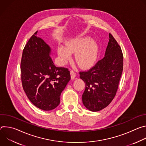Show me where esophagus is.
Returning <instances> with one entry per match:
<instances>
[{"mask_svg": "<svg viewBox=\"0 0 146 146\" xmlns=\"http://www.w3.org/2000/svg\"><path fill=\"white\" fill-rule=\"evenodd\" d=\"M70 76H71V78L72 80H73L75 78L76 75V73H74V72H73V70H70Z\"/></svg>", "mask_w": 146, "mask_h": 146, "instance_id": "esophagus-1", "label": "esophagus"}]
</instances>
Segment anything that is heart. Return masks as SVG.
I'll list each match as a JSON object with an SVG mask.
<instances>
[{
  "label": "heart",
  "instance_id": "b5f03b06",
  "mask_svg": "<svg viewBox=\"0 0 146 146\" xmlns=\"http://www.w3.org/2000/svg\"><path fill=\"white\" fill-rule=\"evenodd\" d=\"M58 55L60 65L66 64L72 53L76 52L75 59L82 68L87 69L95 65L98 59L99 47L96 41L90 37L72 39L66 43V46L58 47Z\"/></svg>",
  "mask_w": 146,
  "mask_h": 146
}]
</instances>
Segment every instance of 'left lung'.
<instances>
[{"label":"left lung","instance_id":"left-lung-1","mask_svg":"<svg viewBox=\"0 0 146 146\" xmlns=\"http://www.w3.org/2000/svg\"><path fill=\"white\" fill-rule=\"evenodd\" d=\"M123 70L121 48L109 33V41L104 58L87 72H80L86 89L82 95L83 105L91 111L107 107L114 99Z\"/></svg>","mask_w":146,"mask_h":146}]
</instances>
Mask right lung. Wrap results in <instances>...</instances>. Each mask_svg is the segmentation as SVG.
<instances>
[{
    "label": "right lung",
    "instance_id": "right-lung-1",
    "mask_svg": "<svg viewBox=\"0 0 146 146\" xmlns=\"http://www.w3.org/2000/svg\"><path fill=\"white\" fill-rule=\"evenodd\" d=\"M37 32L23 50L21 71L24 90L33 105L44 111L55 109L60 96L70 80L67 68L55 66L50 56L51 47Z\"/></svg>",
    "mask_w": 146,
    "mask_h": 146
}]
</instances>
